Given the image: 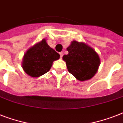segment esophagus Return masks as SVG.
Returning a JSON list of instances; mask_svg holds the SVG:
<instances>
[{
	"label": "esophagus",
	"instance_id": "1",
	"mask_svg": "<svg viewBox=\"0 0 123 123\" xmlns=\"http://www.w3.org/2000/svg\"><path fill=\"white\" fill-rule=\"evenodd\" d=\"M60 54V57H61V59H62V56H63V53L62 52H60L59 53Z\"/></svg>",
	"mask_w": 123,
	"mask_h": 123
}]
</instances>
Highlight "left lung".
Here are the masks:
<instances>
[{
  "label": "left lung",
  "mask_w": 123,
  "mask_h": 123,
  "mask_svg": "<svg viewBox=\"0 0 123 123\" xmlns=\"http://www.w3.org/2000/svg\"><path fill=\"white\" fill-rule=\"evenodd\" d=\"M68 55L62 59L68 70L79 80H89L97 72L100 63L99 56L94 49L84 43L71 42L67 48Z\"/></svg>",
  "instance_id": "1"
}]
</instances>
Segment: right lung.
<instances>
[{
	"mask_svg": "<svg viewBox=\"0 0 123 123\" xmlns=\"http://www.w3.org/2000/svg\"><path fill=\"white\" fill-rule=\"evenodd\" d=\"M59 54L48 46L45 39L36 44L24 55L22 68L27 74L39 77L47 73L53 61L59 59Z\"/></svg>",
	"mask_w": 123,
	"mask_h": 123,
	"instance_id": "add662e5",
	"label": "right lung"
}]
</instances>
